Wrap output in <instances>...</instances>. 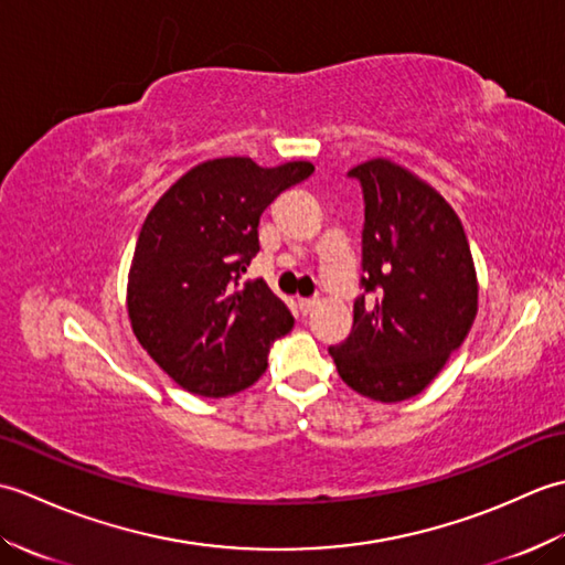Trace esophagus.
I'll return each mask as SVG.
<instances>
[{"mask_svg": "<svg viewBox=\"0 0 565 565\" xmlns=\"http://www.w3.org/2000/svg\"><path fill=\"white\" fill-rule=\"evenodd\" d=\"M316 306H318V298H301V301H298V310H301L303 316H308Z\"/></svg>", "mask_w": 565, "mask_h": 565, "instance_id": "1", "label": "esophagus"}]
</instances>
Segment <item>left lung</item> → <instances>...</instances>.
Instances as JSON below:
<instances>
[{"label": "left lung", "instance_id": "1", "mask_svg": "<svg viewBox=\"0 0 565 565\" xmlns=\"http://www.w3.org/2000/svg\"><path fill=\"white\" fill-rule=\"evenodd\" d=\"M364 194L362 289L350 338L330 347L338 374L379 403L423 393L471 330L478 281L459 215L391 160L350 170Z\"/></svg>", "mask_w": 565, "mask_h": 565}]
</instances>
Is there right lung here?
I'll return each instance as SVG.
<instances>
[{
	"label": "right lung",
	"instance_id": "obj_1",
	"mask_svg": "<svg viewBox=\"0 0 565 565\" xmlns=\"http://www.w3.org/2000/svg\"><path fill=\"white\" fill-rule=\"evenodd\" d=\"M313 170L209 160L148 213L128 274V318L142 350L184 391L225 398L252 386L271 344L294 328L267 284L239 286V276L259 252L264 209Z\"/></svg>",
	"mask_w": 565,
	"mask_h": 565
}]
</instances>
